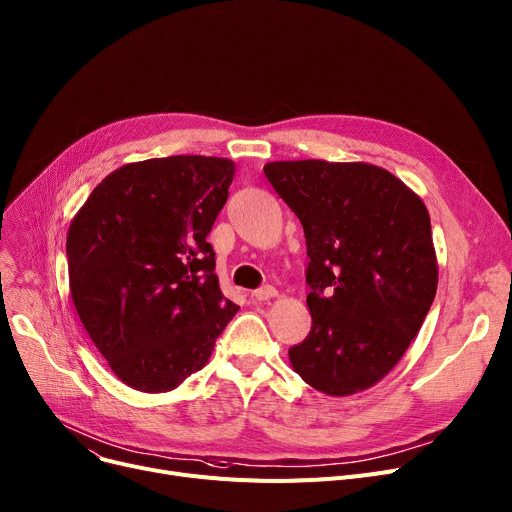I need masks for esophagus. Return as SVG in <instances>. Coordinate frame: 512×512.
Masks as SVG:
<instances>
[{"mask_svg":"<svg viewBox=\"0 0 512 512\" xmlns=\"http://www.w3.org/2000/svg\"><path fill=\"white\" fill-rule=\"evenodd\" d=\"M276 294H278V290L274 286H261L253 292V298L255 300H269V298H274Z\"/></svg>","mask_w":512,"mask_h":512,"instance_id":"esophagus-1","label":"esophagus"}]
</instances>
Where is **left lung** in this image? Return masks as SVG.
Masks as SVG:
<instances>
[{"mask_svg": "<svg viewBox=\"0 0 512 512\" xmlns=\"http://www.w3.org/2000/svg\"><path fill=\"white\" fill-rule=\"evenodd\" d=\"M263 173L298 216L311 259L313 327L288 350L292 368L333 397L377 385L410 348L436 294L424 201L366 162L280 160Z\"/></svg>", "mask_w": 512, "mask_h": 512, "instance_id": "obj_1", "label": "left lung"}]
</instances>
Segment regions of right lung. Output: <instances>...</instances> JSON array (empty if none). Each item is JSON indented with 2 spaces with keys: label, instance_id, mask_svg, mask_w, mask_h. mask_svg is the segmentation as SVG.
Wrapping results in <instances>:
<instances>
[{
  "label": "right lung",
  "instance_id": "right-lung-1",
  "mask_svg": "<svg viewBox=\"0 0 512 512\" xmlns=\"http://www.w3.org/2000/svg\"><path fill=\"white\" fill-rule=\"evenodd\" d=\"M234 162L168 156L102 179L67 230L78 317L127 387L166 393L212 356L238 306L224 298L206 241Z\"/></svg>",
  "mask_w": 512,
  "mask_h": 512
}]
</instances>
